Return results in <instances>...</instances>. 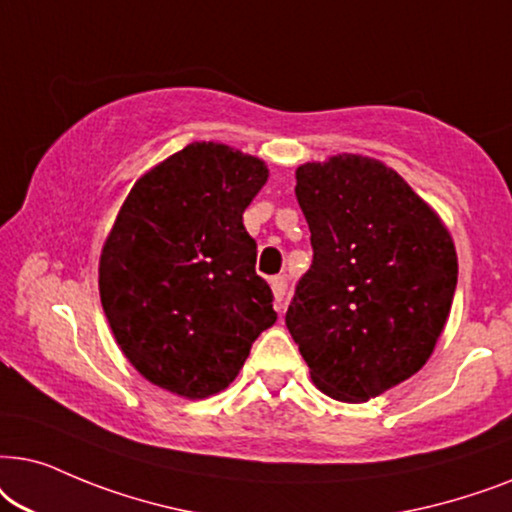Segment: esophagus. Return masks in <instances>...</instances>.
Returning a JSON list of instances; mask_svg holds the SVG:
<instances>
[{
	"label": "esophagus",
	"mask_w": 512,
	"mask_h": 512,
	"mask_svg": "<svg viewBox=\"0 0 512 512\" xmlns=\"http://www.w3.org/2000/svg\"><path fill=\"white\" fill-rule=\"evenodd\" d=\"M285 290H288V278L285 276H276L271 278V292H274V302L281 306L285 299Z\"/></svg>",
	"instance_id": "34e87169"
}]
</instances>
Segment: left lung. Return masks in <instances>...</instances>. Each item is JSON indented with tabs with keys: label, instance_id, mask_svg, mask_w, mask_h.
<instances>
[{
	"label": "left lung",
	"instance_id": "8db88e82",
	"mask_svg": "<svg viewBox=\"0 0 512 512\" xmlns=\"http://www.w3.org/2000/svg\"><path fill=\"white\" fill-rule=\"evenodd\" d=\"M295 177L313 264L285 325L318 391L365 403L433 356L459 276L454 238L433 206L372 156L306 161Z\"/></svg>",
	"mask_w": 512,
	"mask_h": 512
}]
</instances>
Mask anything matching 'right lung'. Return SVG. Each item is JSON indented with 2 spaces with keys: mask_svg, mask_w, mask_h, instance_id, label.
I'll list each match as a JSON object with an SVG mask.
<instances>
[{
  "mask_svg": "<svg viewBox=\"0 0 512 512\" xmlns=\"http://www.w3.org/2000/svg\"><path fill=\"white\" fill-rule=\"evenodd\" d=\"M260 156L192 142L142 173L102 243L100 302L119 349L163 391L220 393L276 323L243 213L267 185Z\"/></svg>",
  "mask_w": 512,
  "mask_h": 512,
  "instance_id": "right-lung-1",
  "label": "right lung"
}]
</instances>
